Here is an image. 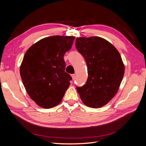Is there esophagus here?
<instances>
[{
	"mask_svg": "<svg viewBox=\"0 0 146 146\" xmlns=\"http://www.w3.org/2000/svg\"><path fill=\"white\" fill-rule=\"evenodd\" d=\"M71 77H72V80H74V79H75V77H76V75H75V74H72V75H71Z\"/></svg>",
	"mask_w": 146,
	"mask_h": 146,
	"instance_id": "34e87169",
	"label": "esophagus"
}]
</instances>
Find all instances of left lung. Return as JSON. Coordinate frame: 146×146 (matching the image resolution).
<instances>
[{"mask_svg": "<svg viewBox=\"0 0 146 146\" xmlns=\"http://www.w3.org/2000/svg\"><path fill=\"white\" fill-rule=\"evenodd\" d=\"M76 46L83 56L88 68V79L77 87L83 104L98 108L116 95L124 74L120 54L112 44L99 36L76 38Z\"/></svg>", "mask_w": 146, "mask_h": 146, "instance_id": "1", "label": "left lung"}]
</instances>
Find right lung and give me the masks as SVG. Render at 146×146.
<instances>
[{
  "label": "right lung",
  "mask_w": 146,
  "mask_h": 146,
  "mask_svg": "<svg viewBox=\"0 0 146 146\" xmlns=\"http://www.w3.org/2000/svg\"><path fill=\"white\" fill-rule=\"evenodd\" d=\"M74 36H53L38 41L26 52L20 74L27 94L38 106L51 108L58 105L72 77L65 72L64 55Z\"/></svg>",
  "instance_id": "1"
}]
</instances>
